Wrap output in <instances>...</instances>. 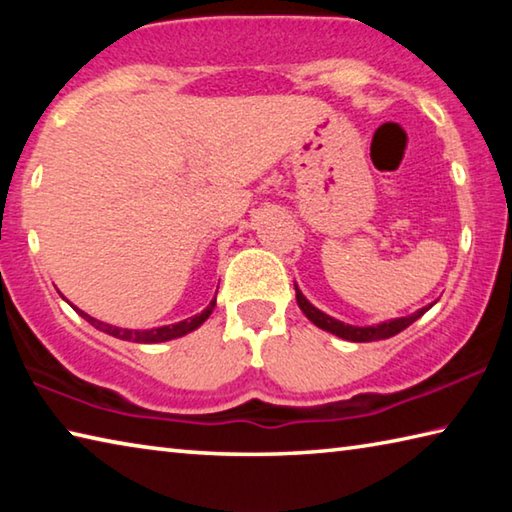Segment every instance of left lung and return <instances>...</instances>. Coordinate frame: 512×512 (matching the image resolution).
<instances>
[{"instance_id": "1", "label": "left lung", "mask_w": 512, "mask_h": 512, "mask_svg": "<svg viewBox=\"0 0 512 512\" xmlns=\"http://www.w3.org/2000/svg\"><path fill=\"white\" fill-rule=\"evenodd\" d=\"M296 287V300H298V307L302 309V314H305L311 323L316 327L325 329V332L339 336L343 341H352V343H370V341H384V339H391V336L400 334L402 329L409 327L411 323H415L424 311H429L433 307V302L427 307H422L415 311L411 316H402V318H393V320H384V323H377V325H368V327H359V325H348L343 323V320H336L325 311H320L318 307L311 305V302L305 298V293L298 289V284H293Z\"/></svg>"}]
</instances>
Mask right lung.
<instances>
[{
	"instance_id": "add662e5",
	"label": "right lung",
	"mask_w": 512,
	"mask_h": 512,
	"mask_svg": "<svg viewBox=\"0 0 512 512\" xmlns=\"http://www.w3.org/2000/svg\"><path fill=\"white\" fill-rule=\"evenodd\" d=\"M67 300V298H65ZM69 302V300H67ZM72 305V302H69ZM74 307V305H72ZM216 307V296L214 300L207 305L201 314H196L192 318H185L180 320V323H173V325H162V327H153V329H126V327H117V325H110V323H101V320L92 318L90 314H85V311H81L79 307L76 309V314L83 316L85 320L92 327H97L99 332H106L110 336H115V339H121V341H131V343H164V341H171V339H180V336H185L189 332H194V329L201 327L207 318H210L212 309Z\"/></svg>"
}]
</instances>
